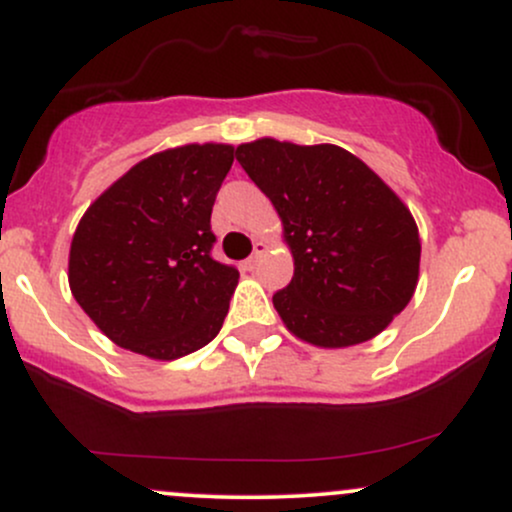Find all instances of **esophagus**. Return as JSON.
Returning a JSON list of instances; mask_svg holds the SVG:
<instances>
[{"instance_id": "obj_1", "label": "esophagus", "mask_w": 512, "mask_h": 512, "mask_svg": "<svg viewBox=\"0 0 512 512\" xmlns=\"http://www.w3.org/2000/svg\"><path fill=\"white\" fill-rule=\"evenodd\" d=\"M264 252H267V245L255 243V252H252L248 260H245V269H255L257 262H260V257L264 255Z\"/></svg>"}]
</instances>
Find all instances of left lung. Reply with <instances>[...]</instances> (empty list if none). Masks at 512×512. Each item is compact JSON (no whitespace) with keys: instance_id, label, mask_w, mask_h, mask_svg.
Instances as JSON below:
<instances>
[{"instance_id":"1","label":"left lung","mask_w":512,"mask_h":512,"mask_svg":"<svg viewBox=\"0 0 512 512\" xmlns=\"http://www.w3.org/2000/svg\"><path fill=\"white\" fill-rule=\"evenodd\" d=\"M236 158L284 223L293 279L272 298L284 325L325 349L383 332L419 281V228L402 199L334 144L264 137L240 144Z\"/></svg>"}]
</instances>
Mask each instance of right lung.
Segmentation results:
<instances>
[{
	"label": "right lung",
	"instance_id": "add662e5",
	"mask_svg": "<svg viewBox=\"0 0 512 512\" xmlns=\"http://www.w3.org/2000/svg\"><path fill=\"white\" fill-rule=\"evenodd\" d=\"M233 146L187 144L132 166L86 214L69 250V289L105 337L173 361L216 337L238 269L211 257V207Z\"/></svg>",
	"mask_w": 512,
	"mask_h": 512
}]
</instances>
